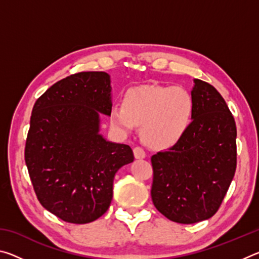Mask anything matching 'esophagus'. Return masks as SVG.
<instances>
[{
    "label": "esophagus",
    "instance_id": "obj_1",
    "mask_svg": "<svg viewBox=\"0 0 259 259\" xmlns=\"http://www.w3.org/2000/svg\"><path fill=\"white\" fill-rule=\"evenodd\" d=\"M134 154H135L136 159H145V156H146V153H145V151H144V148L139 147V146L134 148Z\"/></svg>",
    "mask_w": 259,
    "mask_h": 259
}]
</instances>
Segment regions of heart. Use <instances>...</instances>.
Returning <instances> with one entry per match:
<instances>
[{
	"mask_svg": "<svg viewBox=\"0 0 259 259\" xmlns=\"http://www.w3.org/2000/svg\"><path fill=\"white\" fill-rule=\"evenodd\" d=\"M194 115V99L182 87L146 84L129 89L123 105L109 111L113 126L124 134L142 124V136L153 147L166 148L177 144L190 129Z\"/></svg>",
	"mask_w": 259,
	"mask_h": 259,
	"instance_id": "1",
	"label": "heart"
}]
</instances>
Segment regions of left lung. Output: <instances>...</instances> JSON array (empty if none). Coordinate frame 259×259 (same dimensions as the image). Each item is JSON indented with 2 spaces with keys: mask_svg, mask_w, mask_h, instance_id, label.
Instances as JSON below:
<instances>
[{
  "mask_svg": "<svg viewBox=\"0 0 259 259\" xmlns=\"http://www.w3.org/2000/svg\"><path fill=\"white\" fill-rule=\"evenodd\" d=\"M194 115L185 136L151 157L152 201L168 219L194 224L217 212L236 169V125L221 94L194 78Z\"/></svg>",
  "mask_w": 259,
  "mask_h": 259,
  "instance_id": "left-lung-1",
  "label": "left lung"
}]
</instances>
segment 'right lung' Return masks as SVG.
Masks as SVG:
<instances>
[{
  "instance_id": "1",
  "label": "right lung",
  "mask_w": 259,
  "mask_h": 259,
  "mask_svg": "<svg viewBox=\"0 0 259 259\" xmlns=\"http://www.w3.org/2000/svg\"><path fill=\"white\" fill-rule=\"evenodd\" d=\"M111 91L107 73L81 72L55 83L33 107L25 162L40 203L64 222L87 224L103 216L114 176L134 161L130 146L99 134Z\"/></svg>"
}]
</instances>
